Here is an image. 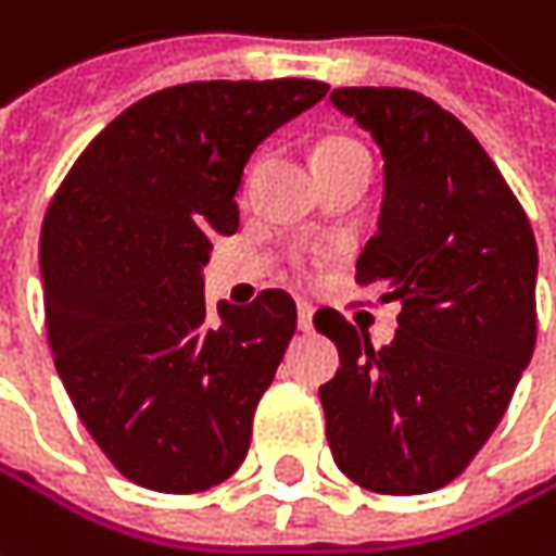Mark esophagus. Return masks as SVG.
<instances>
[{"label": "esophagus", "instance_id": "obj_1", "mask_svg": "<svg viewBox=\"0 0 556 556\" xmlns=\"http://www.w3.org/2000/svg\"><path fill=\"white\" fill-rule=\"evenodd\" d=\"M295 315H299V330H312V325H315V308L308 302H299Z\"/></svg>", "mask_w": 556, "mask_h": 556}]
</instances>
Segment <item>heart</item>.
Listing matches in <instances>:
<instances>
[{"label":"heart","instance_id":"heart-1","mask_svg":"<svg viewBox=\"0 0 556 556\" xmlns=\"http://www.w3.org/2000/svg\"><path fill=\"white\" fill-rule=\"evenodd\" d=\"M356 152H366L356 139H346V136H330L325 139L321 146H318V155H315V162H318V168L321 165H330V162H340V159H346V155H356Z\"/></svg>","mask_w":556,"mask_h":556}]
</instances>
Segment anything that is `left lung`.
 I'll return each mask as SVG.
<instances>
[{
	"mask_svg": "<svg viewBox=\"0 0 556 556\" xmlns=\"http://www.w3.org/2000/svg\"><path fill=\"white\" fill-rule=\"evenodd\" d=\"M337 111L384 155L379 235L356 261L359 286L401 302L376 350L340 312L315 328L340 350L321 384L337 468L388 496L458 478L503 420L529 366L538 248L529 216L475 132L407 88H333Z\"/></svg>",
	"mask_w": 556,
	"mask_h": 556,
	"instance_id": "left-lung-1",
	"label": "left lung"
}]
</instances>
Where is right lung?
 <instances>
[{
    "label": "right lung",
    "mask_w": 556,
    "mask_h": 556,
    "mask_svg": "<svg viewBox=\"0 0 556 556\" xmlns=\"http://www.w3.org/2000/svg\"><path fill=\"white\" fill-rule=\"evenodd\" d=\"M328 94L315 78L187 81L101 129L40 228L47 337L78 420L139 486L200 493L231 478L295 333L264 289L206 312L203 267L238 228L251 152Z\"/></svg>",
    "instance_id": "obj_1"
}]
</instances>
